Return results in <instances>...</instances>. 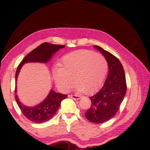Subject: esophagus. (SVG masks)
<instances>
[{"instance_id":"1","label":"esophagus","mask_w":150,"mask_h":150,"mask_svg":"<svg viewBox=\"0 0 150 150\" xmlns=\"http://www.w3.org/2000/svg\"><path fill=\"white\" fill-rule=\"evenodd\" d=\"M68 97L71 98V99H75V100H78V99H80V96L75 95V94H69V95H68Z\"/></svg>"}]
</instances>
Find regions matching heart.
<instances>
[{
  "mask_svg": "<svg viewBox=\"0 0 150 150\" xmlns=\"http://www.w3.org/2000/svg\"><path fill=\"white\" fill-rule=\"evenodd\" d=\"M108 63L103 55L89 50H82L66 55L63 68L56 66L53 78L59 89L68 92L74 83L79 92L90 94L97 89L106 77Z\"/></svg>",
  "mask_w": 150,
  "mask_h": 150,
  "instance_id": "1",
  "label": "heart"
}]
</instances>
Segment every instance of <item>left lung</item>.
Segmentation results:
<instances>
[{
	"mask_svg": "<svg viewBox=\"0 0 150 150\" xmlns=\"http://www.w3.org/2000/svg\"><path fill=\"white\" fill-rule=\"evenodd\" d=\"M94 48L106 58L108 71L102 87L89 97L92 104L85 113V117L92 123H103L113 118L119 110L126 93V80L119 60L100 46H94Z\"/></svg>",
	"mask_w": 150,
	"mask_h": 150,
	"instance_id": "8db88e82",
	"label": "left lung"
}]
</instances>
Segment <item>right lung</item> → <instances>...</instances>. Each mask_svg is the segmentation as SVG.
<instances>
[{
  "label": "right lung",
  "instance_id": "right-lung-1",
  "mask_svg": "<svg viewBox=\"0 0 150 150\" xmlns=\"http://www.w3.org/2000/svg\"><path fill=\"white\" fill-rule=\"evenodd\" d=\"M64 47V45H58V44H52L51 43L45 42L34 49L22 59L21 63L18 65L15 73V82H17L20 70L25 63H30V62L46 63L51 59L53 55L56 51ZM16 93L17 88L15 87V98L22 113L27 119L37 123L46 122L51 119L58 111L61 101L68 97L66 94L56 93L51 89L47 97L42 103L33 107H29L20 102Z\"/></svg>",
  "mask_w": 150,
  "mask_h": 150
}]
</instances>
